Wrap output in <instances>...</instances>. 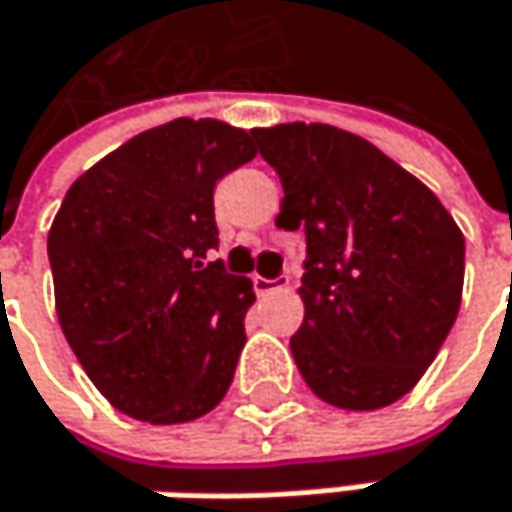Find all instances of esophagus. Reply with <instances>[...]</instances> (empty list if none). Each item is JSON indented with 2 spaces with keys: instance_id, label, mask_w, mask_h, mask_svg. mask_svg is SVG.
<instances>
[{
  "instance_id": "1",
  "label": "esophagus",
  "mask_w": 512,
  "mask_h": 512,
  "mask_svg": "<svg viewBox=\"0 0 512 512\" xmlns=\"http://www.w3.org/2000/svg\"><path fill=\"white\" fill-rule=\"evenodd\" d=\"M288 286V277H274V280H268V277H253V288H256V294H274V291H280V288Z\"/></svg>"
}]
</instances>
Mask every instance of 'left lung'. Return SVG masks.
<instances>
[{
  "label": "left lung",
  "instance_id": "obj_1",
  "mask_svg": "<svg viewBox=\"0 0 512 512\" xmlns=\"http://www.w3.org/2000/svg\"><path fill=\"white\" fill-rule=\"evenodd\" d=\"M286 191L280 224L303 226V324L291 336L306 386L342 410L404 398L451 333L466 241L413 173L324 123L253 129Z\"/></svg>",
  "mask_w": 512,
  "mask_h": 512
}]
</instances>
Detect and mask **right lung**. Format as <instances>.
I'll return each instance as SVG.
<instances>
[{
	"mask_svg": "<svg viewBox=\"0 0 512 512\" xmlns=\"http://www.w3.org/2000/svg\"><path fill=\"white\" fill-rule=\"evenodd\" d=\"M253 156V132L179 117L70 185L46 244L58 321L120 413L179 424L226 395L256 294L209 262L215 185Z\"/></svg>",
	"mask_w": 512,
	"mask_h": 512,
	"instance_id": "right-lung-1",
	"label": "right lung"
}]
</instances>
